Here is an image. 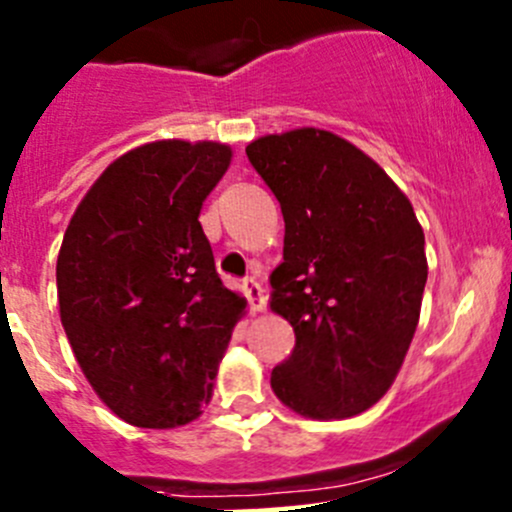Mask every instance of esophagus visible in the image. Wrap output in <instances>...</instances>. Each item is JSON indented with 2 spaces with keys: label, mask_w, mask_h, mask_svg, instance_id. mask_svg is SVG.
<instances>
[{
  "label": "esophagus",
  "mask_w": 512,
  "mask_h": 512,
  "mask_svg": "<svg viewBox=\"0 0 512 512\" xmlns=\"http://www.w3.org/2000/svg\"><path fill=\"white\" fill-rule=\"evenodd\" d=\"M242 292H245L247 304H250V312H252V314L265 312L267 297H265V289L260 287V282H255V280H252V277H250V280L242 282Z\"/></svg>",
  "instance_id": "obj_1"
}]
</instances>
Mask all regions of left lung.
I'll return each instance as SVG.
<instances>
[{"label":"left lung","mask_w":512,"mask_h":512,"mask_svg":"<svg viewBox=\"0 0 512 512\" xmlns=\"http://www.w3.org/2000/svg\"><path fill=\"white\" fill-rule=\"evenodd\" d=\"M285 218L270 309L294 329L272 369L277 399L304 418H352L394 384L421 317L423 230L404 190L354 143L322 128L245 148Z\"/></svg>","instance_id":"8db88e82"}]
</instances>
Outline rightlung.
<instances>
[{
  "label": "right lung",
  "instance_id": "1",
  "mask_svg": "<svg viewBox=\"0 0 512 512\" xmlns=\"http://www.w3.org/2000/svg\"><path fill=\"white\" fill-rule=\"evenodd\" d=\"M230 160L218 141L143 143L98 175L64 232L61 324L98 399L131 426L203 414L245 314L198 220Z\"/></svg>",
  "mask_w": 512,
  "mask_h": 512
}]
</instances>
